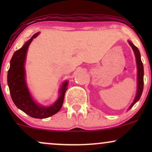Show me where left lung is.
<instances>
[{
    "instance_id": "8db88e82",
    "label": "left lung",
    "mask_w": 152,
    "mask_h": 152,
    "mask_svg": "<svg viewBox=\"0 0 152 152\" xmlns=\"http://www.w3.org/2000/svg\"><path fill=\"white\" fill-rule=\"evenodd\" d=\"M129 44L130 45L132 48L134 50V55L136 57V61H137V91L136 96L134 98V102L131 104L128 110L132 109V106L137 103L138 101L140 99L141 96H142L143 92V88H144V66H143L142 61L141 60V55L140 52H139V49L137 46L131 42L130 41H128Z\"/></svg>"
}]
</instances>
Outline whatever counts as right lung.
I'll return each mask as SVG.
<instances>
[{
    "mask_svg": "<svg viewBox=\"0 0 152 152\" xmlns=\"http://www.w3.org/2000/svg\"><path fill=\"white\" fill-rule=\"evenodd\" d=\"M38 34L39 33L35 34L20 49L13 53L10 62L7 81L12 100L19 109L33 118H46L56 114L61 109L68 88V81L63 83L58 91V98L51 106H42L33 99L26 83L25 62L29 45Z\"/></svg>",
    "mask_w": 152,
    "mask_h": 152,
    "instance_id": "obj_1",
    "label": "right lung"
}]
</instances>
